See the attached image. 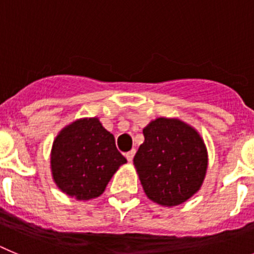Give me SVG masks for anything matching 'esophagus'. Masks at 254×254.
I'll return each mask as SVG.
<instances>
[{"mask_svg":"<svg viewBox=\"0 0 254 254\" xmlns=\"http://www.w3.org/2000/svg\"><path fill=\"white\" fill-rule=\"evenodd\" d=\"M134 154H135V149H131L130 152H127V154H125V157H127V159L129 162L132 161V158H134Z\"/></svg>","mask_w":254,"mask_h":254,"instance_id":"obj_1","label":"esophagus"}]
</instances>
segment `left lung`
I'll use <instances>...</instances> for the list:
<instances>
[{
	"instance_id": "left-lung-1",
	"label": "left lung",
	"mask_w": 254,
	"mask_h": 254,
	"mask_svg": "<svg viewBox=\"0 0 254 254\" xmlns=\"http://www.w3.org/2000/svg\"><path fill=\"white\" fill-rule=\"evenodd\" d=\"M143 134L132 162L148 198L177 206L195 195L207 170V150L197 130L180 119L158 118Z\"/></svg>"
}]
</instances>
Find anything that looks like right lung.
Wrapping results in <instances>:
<instances>
[{
	"instance_id": "right-lung-1",
	"label": "right lung",
	"mask_w": 254,
	"mask_h": 254,
	"mask_svg": "<svg viewBox=\"0 0 254 254\" xmlns=\"http://www.w3.org/2000/svg\"><path fill=\"white\" fill-rule=\"evenodd\" d=\"M124 155L97 118L78 119L59 131L52 147L50 168L58 189L77 200L99 197Z\"/></svg>"
}]
</instances>
